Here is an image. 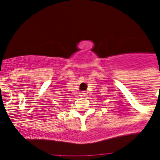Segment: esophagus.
<instances>
[{
  "label": "esophagus",
  "instance_id": "obj_1",
  "mask_svg": "<svg viewBox=\"0 0 160 160\" xmlns=\"http://www.w3.org/2000/svg\"><path fill=\"white\" fill-rule=\"evenodd\" d=\"M81 94H82V95H81V96H85V95H87V93L85 92V91H82V92Z\"/></svg>",
  "mask_w": 160,
  "mask_h": 160
}]
</instances>
